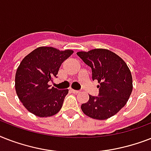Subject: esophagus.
Wrapping results in <instances>:
<instances>
[{
	"label": "esophagus",
	"instance_id": "esophagus-1",
	"mask_svg": "<svg viewBox=\"0 0 151 151\" xmlns=\"http://www.w3.org/2000/svg\"><path fill=\"white\" fill-rule=\"evenodd\" d=\"M70 91L73 92V93H76V94L80 92V91H79V90H74V89H72V88H70Z\"/></svg>",
	"mask_w": 151,
	"mask_h": 151
}]
</instances>
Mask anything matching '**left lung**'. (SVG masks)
Returning a JSON list of instances; mask_svg holds the SVG:
<instances>
[{"mask_svg":"<svg viewBox=\"0 0 151 151\" xmlns=\"http://www.w3.org/2000/svg\"><path fill=\"white\" fill-rule=\"evenodd\" d=\"M92 69V80H97L99 96L90 95L81 105L88 117L105 120L116 114L126 104L132 91V78L125 62L107 49L97 48L77 53Z\"/></svg>","mask_w":151,"mask_h":151,"instance_id":"8db88e82","label":"left lung"}]
</instances>
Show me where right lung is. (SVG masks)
<instances>
[{
    "label": "right lung",
    "instance_id": "1",
    "mask_svg": "<svg viewBox=\"0 0 151 151\" xmlns=\"http://www.w3.org/2000/svg\"><path fill=\"white\" fill-rule=\"evenodd\" d=\"M73 52L39 47L22 59L15 73V91L28 111L45 117L60 110L68 89H57L48 82L57 78L61 64Z\"/></svg>",
    "mask_w": 151,
    "mask_h": 151
}]
</instances>
